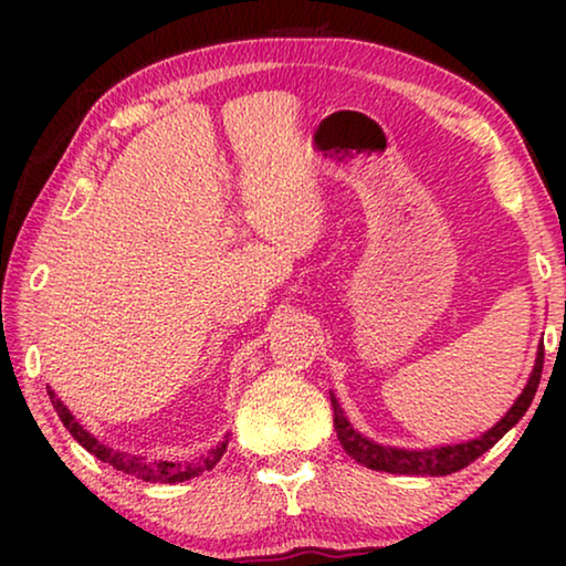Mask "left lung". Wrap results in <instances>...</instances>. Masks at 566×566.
Segmentation results:
<instances>
[{
    "mask_svg": "<svg viewBox=\"0 0 566 566\" xmlns=\"http://www.w3.org/2000/svg\"><path fill=\"white\" fill-rule=\"evenodd\" d=\"M541 370H544V343L538 345L536 366H533V374L525 384V389L510 412L502 417V420L494 424L492 430H486L482 438L469 440V443L459 446H443L432 448V451H405V448H389L378 446L374 440L363 438L358 430H353V424L347 422V417L339 409L337 399L332 397V409H335V430L339 446L345 448V453L355 459L363 467L376 469V471H389V474H407V476H446L453 474V471H461L469 467L471 461H476L479 455L490 451V448L497 443V440L505 436V432L513 428L515 422H521V417L528 412L533 397H536Z\"/></svg>",
    "mask_w": 566,
    "mask_h": 566,
    "instance_id": "8db88e82",
    "label": "left lung"
}]
</instances>
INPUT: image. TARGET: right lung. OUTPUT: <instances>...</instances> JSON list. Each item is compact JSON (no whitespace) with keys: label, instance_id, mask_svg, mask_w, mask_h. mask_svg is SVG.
<instances>
[{"label":"right lung","instance_id":"add662e5","mask_svg":"<svg viewBox=\"0 0 566 566\" xmlns=\"http://www.w3.org/2000/svg\"><path fill=\"white\" fill-rule=\"evenodd\" d=\"M49 397H51L53 409H56L59 417H61V422H64V428L72 432V438L76 440V443H80L82 448H87V451L92 455H97L99 461L111 463L113 469H118V471H123V474H130V476H136V479H144V482L175 484V482H185V479L200 476V474H203V471H211L216 463L221 461V455H223V451H227V443H229V438H227L221 446H216L211 453L200 455V459L188 461V463H180V461H177V463H169V461L146 463L142 455H130V453L113 451V448H107V446L99 443L97 438H92L90 432L84 430L82 424L74 420V415L69 412L64 405H61V399L51 389H49Z\"/></svg>","mask_w":566,"mask_h":566}]
</instances>
